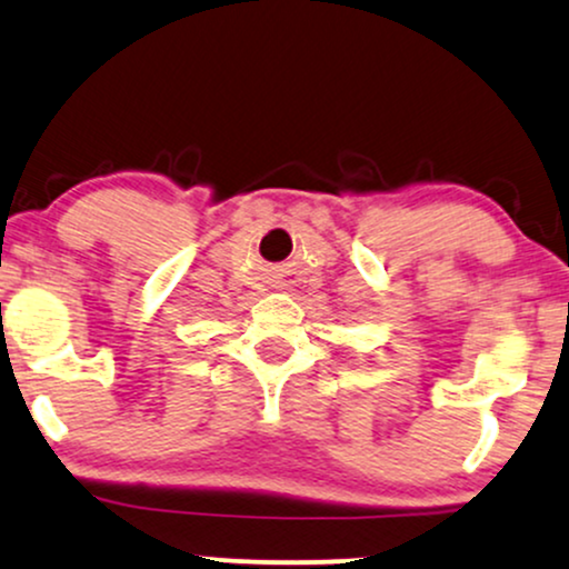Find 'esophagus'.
Instances as JSON below:
<instances>
[{
    "label": "esophagus",
    "instance_id": "obj_1",
    "mask_svg": "<svg viewBox=\"0 0 569 569\" xmlns=\"http://www.w3.org/2000/svg\"><path fill=\"white\" fill-rule=\"evenodd\" d=\"M292 282H290V279H284V282L282 284H279V287H282V290H287V287H290Z\"/></svg>",
    "mask_w": 569,
    "mask_h": 569
}]
</instances>
